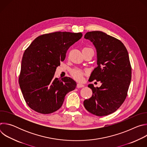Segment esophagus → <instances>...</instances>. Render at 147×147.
I'll return each instance as SVG.
<instances>
[{
    "instance_id": "esophagus-1",
    "label": "esophagus",
    "mask_w": 147,
    "mask_h": 147,
    "mask_svg": "<svg viewBox=\"0 0 147 147\" xmlns=\"http://www.w3.org/2000/svg\"><path fill=\"white\" fill-rule=\"evenodd\" d=\"M84 87V85L82 84H80V83H78L77 84V88H82V87Z\"/></svg>"
}]
</instances>
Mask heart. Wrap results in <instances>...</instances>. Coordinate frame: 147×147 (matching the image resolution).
I'll return each mask as SVG.
<instances>
[{
    "label": "heart",
    "mask_w": 147,
    "mask_h": 147,
    "mask_svg": "<svg viewBox=\"0 0 147 147\" xmlns=\"http://www.w3.org/2000/svg\"><path fill=\"white\" fill-rule=\"evenodd\" d=\"M71 74L73 76V77L77 81H81L83 78L82 73L81 70L78 69L72 70L71 71Z\"/></svg>",
    "instance_id": "1"
}]
</instances>
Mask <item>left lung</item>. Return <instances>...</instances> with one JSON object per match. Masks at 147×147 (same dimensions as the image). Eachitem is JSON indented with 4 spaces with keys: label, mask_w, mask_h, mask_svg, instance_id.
<instances>
[{
    "label": "left lung",
    "mask_w": 147,
    "mask_h": 147,
    "mask_svg": "<svg viewBox=\"0 0 147 147\" xmlns=\"http://www.w3.org/2000/svg\"><path fill=\"white\" fill-rule=\"evenodd\" d=\"M84 38L96 49L97 65L90 81H100V87L89 84L92 96L84 101V106L98 116H107L117 111L126 98L131 79L129 53L121 42L99 31L88 32Z\"/></svg>",
    "instance_id": "1"
}]
</instances>
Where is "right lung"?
I'll return each mask as SVG.
<instances>
[{"mask_svg": "<svg viewBox=\"0 0 147 147\" xmlns=\"http://www.w3.org/2000/svg\"><path fill=\"white\" fill-rule=\"evenodd\" d=\"M82 33L55 32L36 38L25 51L22 61L19 84L23 97L32 110L52 113L61 108L66 95L77 84L72 78H55L56 67L69 48Z\"/></svg>", "mask_w": 147, "mask_h": 147, "instance_id": "add662e5", "label": "right lung"}]
</instances>
